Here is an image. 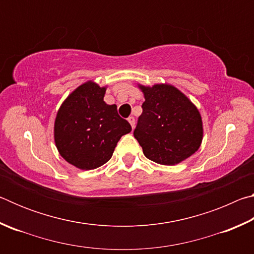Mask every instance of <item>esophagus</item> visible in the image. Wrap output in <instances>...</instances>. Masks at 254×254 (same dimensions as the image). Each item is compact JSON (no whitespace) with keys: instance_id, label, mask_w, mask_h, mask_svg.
Masks as SVG:
<instances>
[{"instance_id":"34e87169","label":"esophagus","mask_w":254,"mask_h":254,"mask_svg":"<svg viewBox=\"0 0 254 254\" xmlns=\"http://www.w3.org/2000/svg\"><path fill=\"white\" fill-rule=\"evenodd\" d=\"M127 121H128V123H130L131 127H132V128H134V124H135V120H134V118H133V117H130V118L127 119Z\"/></svg>"}]
</instances>
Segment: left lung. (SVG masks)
<instances>
[{
  "instance_id": "8db88e82",
  "label": "left lung",
  "mask_w": 254,
  "mask_h": 254,
  "mask_svg": "<svg viewBox=\"0 0 254 254\" xmlns=\"http://www.w3.org/2000/svg\"><path fill=\"white\" fill-rule=\"evenodd\" d=\"M144 96L142 114L134 137L149 160L175 166L199 149L203 121L198 109L185 94L170 84H139Z\"/></svg>"
}]
</instances>
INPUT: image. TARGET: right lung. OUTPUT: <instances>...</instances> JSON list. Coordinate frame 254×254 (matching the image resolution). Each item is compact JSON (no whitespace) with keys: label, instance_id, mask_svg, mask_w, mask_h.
<instances>
[{"label":"right lung","instance_id":"1","mask_svg":"<svg viewBox=\"0 0 254 254\" xmlns=\"http://www.w3.org/2000/svg\"><path fill=\"white\" fill-rule=\"evenodd\" d=\"M106 86L87 80L62 103L54 126L60 156L76 168L92 170L110 160L119 140L131 132L117 105L104 102Z\"/></svg>","mask_w":254,"mask_h":254}]
</instances>
